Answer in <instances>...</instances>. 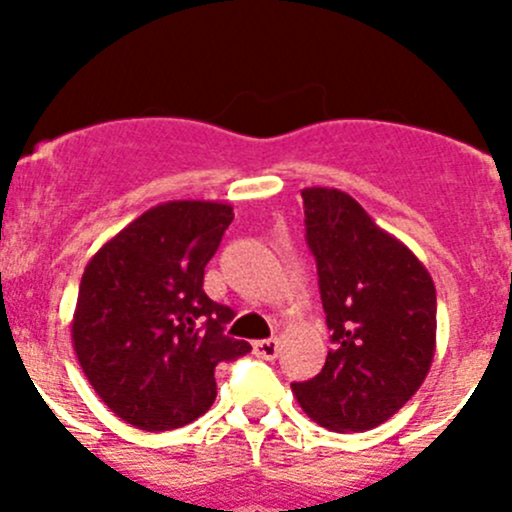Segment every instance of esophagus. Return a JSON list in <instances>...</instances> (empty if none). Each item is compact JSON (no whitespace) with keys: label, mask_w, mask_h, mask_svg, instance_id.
I'll list each match as a JSON object with an SVG mask.
<instances>
[{"label":"esophagus","mask_w":512,"mask_h":512,"mask_svg":"<svg viewBox=\"0 0 512 512\" xmlns=\"http://www.w3.org/2000/svg\"><path fill=\"white\" fill-rule=\"evenodd\" d=\"M255 354L267 361L277 359L280 356V342L277 339H260V342H255Z\"/></svg>","instance_id":"esophagus-1"}]
</instances>
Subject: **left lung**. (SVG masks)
Listing matches in <instances>:
<instances>
[{
    "label": "left lung",
    "instance_id": "8db88e82",
    "mask_svg": "<svg viewBox=\"0 0 512 512\" xmlns=\"http://www.w3.org/2000/svg\"><path fill=\"white\" fill-rule=\"evenodd\" d=\"M302 200L332 349L324 369L292 391L319 426L369 431L389 421L431 369L436 287L414 252L352 195L304 188Z\"/></svg>",
    "mask_w": 512,
    "mask_h": 512
}]
</instances>
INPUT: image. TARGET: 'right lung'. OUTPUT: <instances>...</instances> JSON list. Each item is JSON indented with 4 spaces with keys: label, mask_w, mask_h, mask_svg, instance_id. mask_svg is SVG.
Listing matches in <instances>:
<instances>
[{
    "label": "right lung",
    "mask_w": 512,
    "mask_h": 512,
    "mask_svg": "<svg viewBox=\"0 0 512 512\" xmlns=\"http://www.w3.org/2000/svg\"><path fill=\"white\" fill-rule=\"evenodd\" d=\"M232 208L168 200L138 215L86 265L71 342L103 404L141 431L195 421L218 396L215 366L250 352L203 289Z\"/></svg>",
    "instance_id": "obj_1"
}]
</instances>
